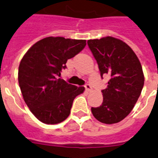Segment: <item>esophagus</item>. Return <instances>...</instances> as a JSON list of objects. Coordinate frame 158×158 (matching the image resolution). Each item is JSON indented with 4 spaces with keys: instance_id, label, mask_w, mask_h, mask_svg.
<instances>
[{
    "instance_id": "34e87169",
    "label": "esophagus",
    "mask_w": 158,
    "mask_h": 158,
    "mask_svg": "<svg viewBox=\"0 0 158 158\" xmlns=\"http://www.w3.org/2000/svg\"><path fill=\"white\" fill-rule=\"evenodd\" d=\"M85 91L87 93H90L92 91V87L89 84H86L85 85Z\"/></svg>"
}]
</instances>
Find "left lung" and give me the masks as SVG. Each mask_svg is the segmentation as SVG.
<instances>
[{"label":"left lung","mask_w":158,"mask_h":158,"mask_svg":"<svg viewBox=\"0 0 158 158\" xmlns=\"http://www.w3.org/2000/svg\"><path fill=\"white\" fill-rule=\"evenodd\" d=\"M88 45L98 64L100 76L108 75L107 86L102 90L103 103L92 107L100 122L113 124L130 114L144 85L142 65L133 50L123 41L111 36L88 40Z\"/></svg>","instance_id":"left-lung-1"}]
</instances>
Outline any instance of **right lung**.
Wrapping results in <instances>:
<instances>
[{"label": "right lung", "instance_id": "obj_1", "mask_svg": "<svg viewBox=\"0 0 158 158\" xmlns=\"http://www.w3.org/2000/svg\"><path fill=\"white\" fill-rule=\"evenodd\" d=\"M86 40L47 37L32 46L19 65L18 81L32 114L46 124L62 123L70 114L73 102L85 91L58 78L67 60L80 53Z\"/></svg>", "mask_w": 158, "mask_h": 158}]
</instances>
